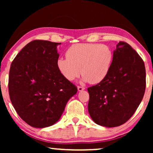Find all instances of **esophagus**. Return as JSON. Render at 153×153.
<instances>
[{
    "instance_id": "34e87169",
    "label": "esophagus",
    "mask_w": 153,
    "mask_h": 153,
    "mask_svg": "<svg viewBox=\"0 0 153 153\" xmlns=\"http://www.w3.org/2000/svg\"><path fill=\"white\" fill-rule=\"evenodd\" d=\"M77 90H78L79 92H82L83 90H85V88L82 87V86H77Z\"/></svg>"
}]
</instances>
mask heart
<instances>
[{"label": "heart", "mask_w": 153, "mask_h": 153, "mask_svg": "<svg viewBox=\"0 0 153 153\" xmlns=\"http://www.w3.org/2000/svg\"><path fill=\"white\" fill-rule=\"evenodd\" d=\"M113 53L108 46L99 44H76L66 51V58H59L56 65L62 76L74 81L80 74L82 81L95 84L109 72Z\"/></svg>", "instance_id": "b5f03b06"}]
</instances>
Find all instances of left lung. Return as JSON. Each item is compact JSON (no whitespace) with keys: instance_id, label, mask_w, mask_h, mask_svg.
<instances>
[{"instance_id":"8db88e82","label":"left lung","mask_w":153,"mask_h":153,"mask_svg":"<svg viewBox=\"0 0 153 153\" xmlns=\"http://www.w3.org/2000/svg\"><path fill=\"white\" fill-rule=\"evenodd\" d=\"M146 88L144 61L128 44L120 42L107 77L88 88V109L95 123L107 128L129 120L143 98Z\"/></svg>"}]
</instances>
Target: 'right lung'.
I'll return each instance as SVG.
<instances>
[{"mask_svg":"<svg viewBox=\"0 0 153 153\" xmlns=\"http://www.w3.org/2000/svg\"><path fill=\"white\" fill-rule=\"evenodd\" d=\"M59 45L33 40L17 54L10 68L12 105L19 117L33 128H47L57 122L77 91L57 68Z\"/></svg>","mask_w":153,"mask_h":153,"instance_id":"1","label":"right lung"}]
</instances>
